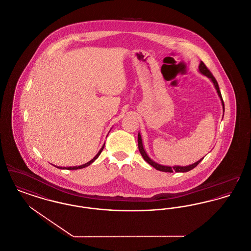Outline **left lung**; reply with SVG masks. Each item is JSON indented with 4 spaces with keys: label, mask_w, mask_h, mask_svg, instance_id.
Returning a JSON list of instances; mask_svg holds the SVG:
<instances>
[{
    "label": "left lung",
    "mask_w": 251,
    "mask_h": 251,
    "mask_svg": "<svg viewBox=\"0 0 251 251\" xmlns=\"http://www.w3.org/2000/svg\"><path fill=\"white\" fill-rule=\"evenodd\" d=\"M199 72H200L201 74H203L204 75L207 76L208 78H210V80L213 82L214 87H215L217 93H218V96H219L220 99H221L223 110H224V112H225V105H224V101H223V99H222L221 92H220V89H219L218 82H217V80L215 79V77L212 75L211 72L207 69V67H206V65H205V63H204L203 61H201L200 64H199ZM137 142H138L139 151H140L142 157L144 158V160H145L146 162L149 163L151 166H152L154 169H156L157 171H161V172H165V173H174V172H176V173H186V172H189V171H191L192 169H194L199 163L203 160V158H204V157H203L202 159L198 160L197 162L193 163V164L189 165V166H185V167H181V166H174V167L164 166V165H160V164H158V163L154 162L153 160H151V159L148 156L147 152L145 151L144 147H143V144H142V139H141L140 133H138Z\"/></svg>",
    "instance_id": "8db88e82"
}]
</instances>
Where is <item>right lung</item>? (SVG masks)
<instances>
[{
    "label": "right lung",
    "instance_id": "obj_1",
    "mask_svg": "<svg viewBox=\"0 0 251 251\" xmlns=\"http://www.w3.org/2000/svg\"><path fill=\"white\" fill-rule=\"evenodd\" d=\"M104 145H105V144H104ZM104 145L101 147V149L100 150V151L97 153V155H96L92 160H90L89 162L85 163V164H83V165H80V166H78V167H77V166H75V167H67V168H62V167H57V168H59V169H63V170H64V169H66V170H78V169H82V168L88 167L90 164H92V163L94 162V161H95V160L100 156V154L101 153V151H102V150H103Z\"/></svg>",
    "mask_w": 251,
    "mask_h": 251
}]
</instances>
